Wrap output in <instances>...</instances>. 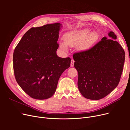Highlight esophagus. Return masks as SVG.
<instances>
[{
	"instance_id": "34e87169",
	"label": "esophagus",
	"mask_w": 130,
	"mask_h": 130,
	"mask_svg": "<svg viewBox=\"0 0 130 130\" xmlns=\"http://www.w3.org/2000/svg\"><path fill=\"white\" fill-rule=\"evenodd\" d=\"M74 62H75V61H74L73 59H72V60H71V66L72 67L74 66Z\"/></svg>"
}]
</instances>
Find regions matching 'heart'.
Instances as JSON below:
<instances>
[{"label": "heart", "instance_id": "obj_1", "mask_svg": "<svg viewBox=\"0 0 130 130\" xmlns=\"http://www.w3.org/2000/svg\"><path fill=\"white\" fill-rule=\"evenodd\" d=\"M90 28H86L76 31H72L65 34V42L60 40L59 47L63 50H67V45L70 47H78L80 50H86L91 48L98 39V34L93 31L91 32Z\"/></svg>", "mask_w": 130, "mask_h": 130}]
</instances>
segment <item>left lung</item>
Here are the masks:
<instances>
[{
  "label": "left lung",
  "mask_w": 130,
  "mask_h": 130,
  "mask_svg": "<svg viewBox=\"0 0 130 130\" xmlns=\"http://www.w3.org/2000/svg\"><path fill=\"white\" fill-rule=\"evenodd\" d=\"M104 37L91 49L74 53V67L78 74L77 85L83 96L90 100L103 99L118 85L125 60V52L115 39Z\"/></svg>",
  "instance_id": "obj_1"
}]
</instances>
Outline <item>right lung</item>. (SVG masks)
<instances>
[{
  "mask_svg": "<svg viewBox=\"0 0 130 130\" xmlns=\"http://www.w3.org/2000/svg\"><path fill=\"white\" fill-rule=\"evenodd\" d=\"M61 24L32 27L23 36L13 54V67L17 83L31 98L52 97L58 79L70 66V57L57 56V40Z\"/></svg>",
  "mask_w": 130,
  "mask_h": 130,
  "instance_id": "add662e5",
  "label": "right lung"
}]
</instances>
